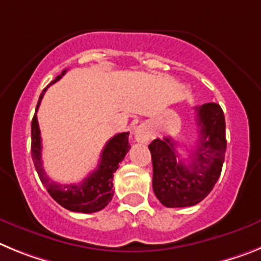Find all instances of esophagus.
Segmentation results:
<instances>
[{
  "label": "esophagus",
  "instance_id": "obj_1",
  "mask_svg": "<svg viewBox=\"0 0 261 261\" xmlns=\"http://www.w3.org/2000/svg\"><path fill=\"white\" fill-rule=\"evenodd\" d=\"M134 137H135V140L139 142V143H148L151 138H152V133H151L147 124H140V126L135 128Z\"/></svg>",
  "mask_w": 261,
  "mask_h": 261
}]
</instances>
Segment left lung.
I'll return each mask as SVG.
<instances>
[{
	"mask_svg": "<svg viewBox=\"0 0 261 261\" xmlns=\"http://www.w3.org/2000/svg\"><path fill=\"white\" fill-rule=\"evenodd\" d=\"M199 135L190 163L178 160L177 143L172 138L149 144L152 158V188L167 207H187L201 202L221 176L226 152L225 115L218 103L197 106Z\"/></svg>",
	"mask_w": 261,
	"mask_h": 261,
	"instance_id": "obj_1",
	"label": "left lung"
}]
</instances>
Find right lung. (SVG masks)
Masks as SVG:
<instances>
[{
    "label": "right lung",
    "instance_id": "add662e5",
    "mask_svg": "<svg viewBox=\"0 0 261 261\" xmlns=\"http://www.w3.org/2000/svg\"><path fill=\"white\" fill-rule=\"evenodd\" d=\"M64 73L65 71H63V73L56 77L51 84L60 80ZM46 89L40 94L36 110L39 108V103ZM128 134L130 133L117 134L109 140L102 149L98 167L92 173H89L88 177L84 178L79 184L62 185L49 180L43 168L42 138H40L38 118H36V114H34L33 122H31V156H33L34 165L39 174L40 181L46 187L49 196L55 199L59 205H62L63 207L71 210V212L96 213L106 207L114 196V190H113L114 172L117 171L119 163L123 160L130 149Z\"/></svg>",
    "mask_w": 261,
    "mask_h": 261
}]
</instances>
